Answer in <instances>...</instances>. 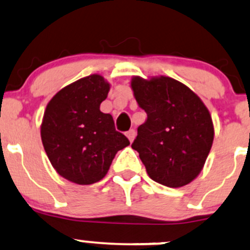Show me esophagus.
I'll return each mask as SVG.
<instances>
[{
	"instance_id": "obj_1",
	"label": "esophagus",
	"mask_w": 250,
	"mask_h": 250,
	"mask_svg": "<svg viewBox=\"0 0 250 250\" xmlns=\"http://www.w3.org/2000/svg\"><path fill=\"white\" fill-rule=\"evenodd\" d=\"M125 136L128 137L129 141L133 142L134 139H135V130H134V129H130V130H128L127 133H125Z\"/></svg>"
}]
</instances>
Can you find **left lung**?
<instances>
[{"label":"left lung","mask_w":250,"mask_h":250,"mask_svg":"<svg viewBox=\"0 0 250 250\" xmlns=\"http://www.w3.org/2000/svg\"><path fill=\"white\" fill-rule=\"evenodd\" d=\"M147 120L131 148L151 180L170 188L188 185L201 173L214 140L209 110L187 85L168 76L131 79Z\"/></svg>","instance_id":"1"}]
</instances>
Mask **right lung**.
<instances>
[{
    "mask_svg": "<svg viewBox=\"0 0 250 250\" xmlns=\"http://www.w3.org/2000/svg\"><path fill=\"white\" fill-rule=\"evenodd\" d=\"M109 89L110 84L94 74L61 89L45 108L43 147L57 173L76 185L102 180L117 151L130 145L116 131L113 116L100 110Z\"/></svg>",
    "mask_w": 250,
    "mask_h": 250,
    "instance_id": "add662e5",
    "label": "right lung"
}]
</instances>
